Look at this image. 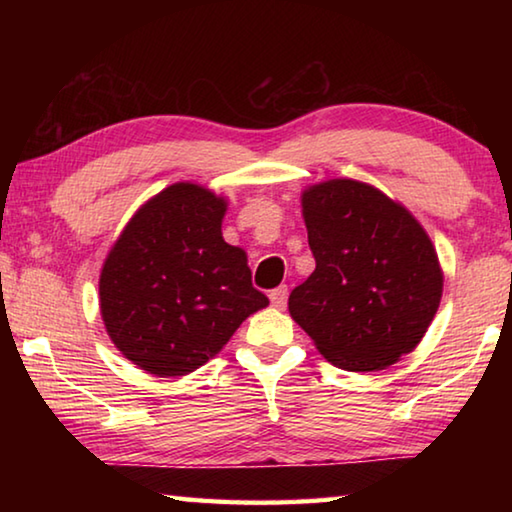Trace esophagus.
Returning <instances> with one entry per match:
<instances>
[{
	"instance_id": "34e87169",
	"label": "esophagus",
	"mask_w": 512,
	"mask_h": 512,
	"mask_svg": "<svg viewBox=\"0 0 512 512\" xmlns=\"http://www.w3.org/2000/svg\"><path fill=\"white\" fill-rule=\"evenodd\" d=\"M268 298H271V302H273V305L275 307H284V305H287V298H289V289L287 287H277V289H273L271 291V296H268Z\"/></svg>"
}]
</instances>
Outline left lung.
Wrapping results in <instances>:
<instances>
[{
    "mask_svg": "<svg viewBox=\"0 0 512 512\" xmlns=\"http://www.w3.org/2000/svg\"><path fill=\"white\" fill-rule=\"evenodd\" d=\"M300 203L316 271L291 291V318L336 368L386 370L415 350L443 298L427 230L352 178L309 185Z\"/></svg>",
    "mask_w": 512,
    "mask_h": 512,
    "instance_id": "1",
    "label": "left lung"
}]
</instances>
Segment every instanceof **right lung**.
I'll return each mask as SVG.
<instances>
[{"label":"right lung","mask_w":512,"mask_h":512,"mask_svg":"<svg viewBox=\"0 0 512 512\" xmlns=\"http://www.w3.org/2000/svg\"><path fill=\"white\" fill-rule=\"evenodd\" d=\"M228 198L196 183L151 196L108 250L99 309L115 348L155 377H183L214 359L268 298L244 248L223 239Z\"/></svg>","instance_id":"add662e5"}]
</instances>
